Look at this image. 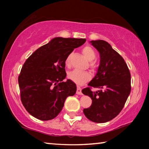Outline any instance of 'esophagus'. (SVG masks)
Masks as SVG:
<instances>
[{"mask_svg": "<svg viewBox=\"0 0 149 149\" xmlns=\"http://www.w3.org/2000/svg\"><path fill=\"white\" fill-rule=\"evenodd\" d=\"M76 93L77 95H82V92H81V88L80 87L77 86V91H76Z\"/></svg>", "mask_w": 149, "mask_h": 149, "instance_id": "esophagus-1", "label": "esophagus"}]
</instances>
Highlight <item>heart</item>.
I'll return each instance as SVG.
<instances>
[{
	"label": "heart",
	"mask_w": 149,
	"mask_h": 149,
	"mask_svg": "<svg viewBox=\"0 0 149 149\" xmlns=\"http://www.w3.org/2000/svg\"><path fill=\"white\" fill-rule=\"evenodd\" d=\"M83 54L85 55V56L89 60L90 62V67L91 68H95L96 67L95 62L93 61L95 59L96 53L95 50L93 49L92 47L90 46H85L82 49ZM71 54L68 55L65 59V64L66 66H70V60H71ZM68 78L72 81L74 82L75 84L77 85H82L85 83L87 82L90 79L91 75L87 72H81L79 70H73L70 72L68 74Z\"/></svg>",
	"instance_id": "obj_1"
}]
</instances>
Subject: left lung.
<instances>
[{
  "mask_svg": "<svg viewBox=\"0 0 149 149\" xmlns=\"http://www.w3.org/2000/svg\"><path fill=\"white\" fill-rule=\"evenodd\" d=\"M99 52L100 60L97 74L89 83V87L82 90L91 98L90 107L84 113L89 120L105 123L112 120L123 109L131 92V74L124 59L103 40L91 41ZM99 88L93 92L91 87Z\"/></svg>",
  "mask_w": 149,
  "mask_h": 149,
  "instance_id": "1",
  "label": "left lung"
}]
</instances>
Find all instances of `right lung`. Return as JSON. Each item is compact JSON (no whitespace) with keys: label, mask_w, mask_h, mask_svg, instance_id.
Wrapping results in <instances>:
<instances>
[{"label":"right lung","mask_w":149,"mask_h":149,"mask_svg":"<svg viewBox=\"0 0 149 149\" xmlns=\"http://www.w3.org/2000/svg\"><path fill=\"white\" fill-rule=\"evenodd\" d=\"M85 39L56 37L39 48L22 68L18 76L20 98L26 110L41 120L56 118L76 85L66 77L65 59Z\"/></svg>","instance_id":"add662e5"}]
</instances>
